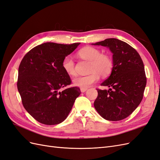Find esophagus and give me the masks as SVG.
<instances>
[{"label":"esophagus","mask_w":160,"mask_h":160,"mask_svg":"<svg viewBox=\"0 0 160 160\" xmlns=\"http://www.w3.org/2000/svg\"><path fill=\"white\" fill-rule=\"evenodd\" d=\"M87 91V89H83V88H81V93H84Z\"/></svg>","instance_id":"1"}]
</instances>
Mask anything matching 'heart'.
I'll list each match as a JSON object with an SVG mask.
<instances>
[{"instance_id":"obj_1","label":"heart","mask_w":160,"mask_h":160,"mask_svg":"<svg viewBox=\"0 0 160 160\" xmlns=\"http://www.w3.org/2000/svg\"><path fill=\"white\" fill-rule=\"evenodd\" d=\"M78 55L82 59L90 61L89 75L78 76L72 79L73 85L80 88L88 89L99 79V75L107 77L113 68V61L111 57L96 48L87 47L81 49ZM62 67L66 73L71 76L75 75V62L70 56L65 57L62 61Z\"/></svg>"}]
</instances>
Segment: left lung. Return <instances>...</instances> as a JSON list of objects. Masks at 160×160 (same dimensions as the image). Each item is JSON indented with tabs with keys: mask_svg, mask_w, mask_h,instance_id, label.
Here are the masks:
<instances>
[{
	"mask_svg": "<svg viewBox=\"0 0 160 160\" xmlns=\"http://www.w3.org/2000/svg\"><path fill=\"white\" fill-rule=\"evenodd\" d=\"M92 45L109 48L113 61L110 76L101 84L109 89H97L94 107L106 120H122L133 113L143 99L146 77L142 58L132 47L117 38H107Z\"/></svg>",
	"mask_w": 160,
	"mask_h": 160,
	"instance_id": "left-lung-1",
	"label": "left lung"
}]
</instances>
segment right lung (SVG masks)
I'll return each mask as SVG.
<instances>
[{
  "instance_id": "right-lung-1",
  "label": "right lung",
  "mask_w": 160,
  "mask_h": 160,
  "mask_svg": "<svg viewBox=\"0 0 160 160\" xmlns=\"http://www.w3.org/2000/svg\"><path fill=\"white\" fill-rule=\"evenodd\" d=\"M79 45L45 42L34 47L22 59L17 88L24 108L37 122L50 125L62 122L79 96L77 87L59 91L71 83L62 61Z\"/></svg>"
}]
</instances>
